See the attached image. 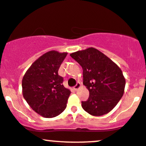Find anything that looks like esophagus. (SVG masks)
<instances>
[{
    "label": "esophagus",
    "instance_id": "obj_1",
    "mask_svg": "<svg viewBox=\"0 0 146 146\" xmlns=\"http://www.w3.org/2000/svg\"><path fill=\"white\" fill-rule=\"evenodd\" d=\"M80 86H81L80 83V82H77L76 85H75L74 86H73V89H74L75 91H77L78 89H79L80 87Z\"/></svg>",
    "mask_w": 146,
    "mask_h": 146
}]
</instances>
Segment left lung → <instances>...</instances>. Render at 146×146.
Returning a JSON list of instances; mask_svg holds the SVG:
<instances>
[{
  "instance_id": "obj_1",
  "label": "left lung",
  "mask_w": 146,
  "mask_h": 146,
  "mask_svg": "<svg viewBox=\"0 0 146 146\" xmlns=\"http://www.w3.org/2000/svg\"><path fill=\"white\" fill-rule=\"evenodd\" d=\"M83 69V84L89 91L82 107L89 114L99 116L111 111L124 94L125 79L121 68L94 48L70 54Z\"/></svg>"
}]
</instances>
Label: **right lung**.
I'll list each match as a JSON object with an SVG mask.
<instances>
[{
	"instance_id": "right-lung-1",
	"label": "right lung",
	"mask_w": 146,
	"mask_h": 146,
	"mask_svg": "<svg viewBox=\"0 0 146 146\" xmlns=\"http://www.w3.org/2000/svg\"><path fill=\"white\" fill-rule=\"evenodd\" d=\"M66 55L67 52H47L30 66L22 80L23 98L44 118L55 117L66 107L70 91L64 86L63 78L58 75Z\"/></svg>"
}]
</instances>
